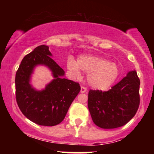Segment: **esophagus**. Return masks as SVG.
I'll return each mask as SVG.
<instances>
[{
	"mask_svg": "<svg viewBox=\"0 0 154 154\" xmlns=\"http://www.w3.org/2000/svg\"><path fill=\"white\" fill-rule=\"evenodd\" d=\"M87 91V88L83 87V86H81V89H80V93H84Z\"/></svg>",
	"mask_w": 154,
	"mask_h": 154,
	"instance_id": "1",
	"label": "esophagus"
}]
</instances>
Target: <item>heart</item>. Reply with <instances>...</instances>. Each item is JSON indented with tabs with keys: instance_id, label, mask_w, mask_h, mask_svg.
<instances>
[{
	"instance_id": "heart-1",
	"label": "heart",
	"mask_w": 154,
	"mask_h": 154,
	"mask_svg": "<svg viewBox=\"0 0 154 154\" xmlns=\"http://www.w3.org/2000/svg\"><path fill=\"white\" fill-rule=\"evenodd\" d=\"M66 69L73 78L81 77V70L87 73L89 85L98 91H106L119 75L116 63L93 55H81L77 61L70 56L66 60Z\"/></svg>"
}]
</instances>
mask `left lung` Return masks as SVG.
<instances>
[{
    "label": "left lung",
    "instance_id": "1",
    "mask_svg": "<svg viewBox=\"0 0 154 154\" xmlns=\"http://www.w3.org/2000/svg\"><path fill=\"white\" fill-rule=\"evenodd\" d=\"M139 89L140 79L135 70H132L109 91L91 90L88 105L95 125L114 129L128 123L138 109Z\"/></svg>",
    "mask_w": 154,
    "mask_h": 154
}]
</instances>
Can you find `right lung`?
<instances>
[{
	"label": "right lung",
	"mask_w": 154,
	"mask_h": 154,
	"mask_svg": "<svg viewBox=\"0 0 154 154\" xmlns=\"http://www.w3.org/2000/svg\"><path fill=\"white\" fill-rule=\"evenodd\" d=\"M51 56L48 46H38L24 56L16 73V98L19 109L28 119L42 126L61 123L80 91L79 83L63 78L65 72ZM38 66H46L54 78L41 90L31 84L34 69Z\"/></svg>",
	"instance_id": "right-lung-1"
}]
</instances>
